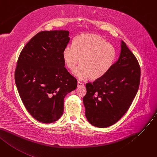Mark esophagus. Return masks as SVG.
Listing matches in <instances>:
<instances>
[{
  "label": "esophagus",
  "instance_id": "34e87169",
  "mask_svg": "<svg viewBox=\"0 0 157 157\" xmlns=\"http://www.w3.org/2000/svg\"><path fill=\"white\" fill-rule=\"evenodd\" d=\"M83 86H84V83L79 81H78V87H81Z\"/></svg>",
  "mask_w": 157,
  "mask_h": 157
}]
</instances>
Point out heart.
I'll return each mask as SVG.
<instances>
[{
    "mask_svg": "<svg viewBox=\"0 0 157 157\" xmlns=\"http://www.w3.org/2000/svg\"><path fill=\"white\" fill-rule=\"evenodd\" d=\"M116 57L114 47L100 36L85 33L77 36L72 46L67 45L62 51L66 67L72 71L79 61L81 64L73 75L82 79H98L105 76L112 66Z\"/></svg>",
    "mask_w": 157,
    "mask_h": 157,
    "instance_id": "heart-1",
    "label": "heart"
}]
</instances>
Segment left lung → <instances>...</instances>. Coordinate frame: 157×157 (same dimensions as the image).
Masks as SVG:
<instances>
[{"mask_svg": "<svg viewBox=\"0 0 157 157\" xmlns=\"http://www.w3.org/2000/svg\"><path fill=\"white\" fill-rule=\"evenodd\" d=\"M141 76L139 62L126 43L121 41L119 59L107 74L86 85L83 97L85 116L93 126L107 128L128 110L138 92Z\"/></svg>", "mask_w": 157, "mask_h": 157, "instance_id": "1", "label": "left lung"}]
</instances>
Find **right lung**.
<instances>
[{
	"label": "right lung",
	"instance_id": "add662e5",
	"mask_svg": "<svg viewBox=\"0 0 157 157\" xmlns=\"http://www.w3.org/2000/svg\"><path fill=\"white\" fill-rule=\"evenodd\" d=\"M65 30L42 31L21 52L14 72L16 87L28 112L36 121L52 123L64 112V98L78 81L64 67L62 51L69 42Z\"/></svg>",
	"mask_w": 157,
	"mask_h": 157
}]
</instances>
